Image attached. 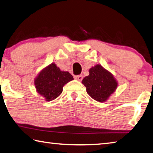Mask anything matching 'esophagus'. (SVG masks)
Returning a JSON list of instances; mask_svg holds the SVG:
<instances>
[{
    "mask_svg": "<svg viewBox=\"0 0 153 153\" xmlns=\"http://www.w3.org/2000/svg\"><path fill=\"white\" fill-rule=\"evenodd\" d=\"M74 78L77 79V80H79V81H82V79H83V76L82 75H78V76H74Z\"/></svg>",
    "mask_w": 153,
    "mask_h": 153,
    "instance_id": "1",
    "label": "esophagus"
}]
</instances>
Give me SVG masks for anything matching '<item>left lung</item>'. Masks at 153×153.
Instances as JSON below:
<instances>
[{"label":"left lung","mask_w":153,"mask_h":153,"mask_svg":"<svg viewBox=\"0 0 153 153\" xmlns=\"http://www.w3.org/2000/svg\"><path fill=\"white\" fill-rule=\"evenodd\" d=\"M89 72L90 75L82 80L87 93L96 101L105 102L117 88V82L100 65L91 68Z\"/></svg>","instance_id":"1"}]
</instances>
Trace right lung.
I'll list each match as a JSON object with an SVG mask.
<instances>
[{
    "label": "right lung",
    "mask_w": 153,
    "mask_h": 153,
    "mask_svg": "<svg viewBox=\"0 0 153 153\" xmlns=\"http://www.w3.org/2000/svg\"><path fill=\"white\" fill-rule=\"evenodd\" d=\"M73 79L68 71H62L55 63H51L40 72L35 84L38 93L47 101H51L57 98L62 93L63 86Z\"/></svg>",
    "instance_id": "obj_1"
}]
</instances>
